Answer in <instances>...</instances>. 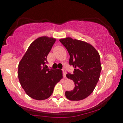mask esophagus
<instances>
[{
	"mask_svg": "<svg viewBox=\"0 0 123 123\" xmlns=\"http://www.w3.org/2000/svg\"><path fill=\"white\" fill-rule=\"evenodd\" d=\"M62 73H63V78L65 79L66 77V72H65V69H62Z\"/></svg>",
	"mask_w": 123,
	"mask_h": 123,
	"instance_id": "esophagus-1",
	"label": "esophagus"
}]
</instances>
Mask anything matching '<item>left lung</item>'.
<instances>
[{
  "mask_svg": "<svg viewBox=\"0 0 123 123\" xmlns=\"http://www.w3.org/2000/svg\"><path fill=\"white\" fill-rule=\"evenodd\" d=\"M70 55L69 63L74 68L72 74L66 77L74 82V88L66 91L65 96L70 101H80L87 98L94 91L101 73L100 56L95 49L89 43L66 37L60 40Z\"/></svg>",
  "mask_w": 123,
  "mask_h": 123,
  "instance_id": "left-lung-1",
  "label": "left lung"
}]
</instances>
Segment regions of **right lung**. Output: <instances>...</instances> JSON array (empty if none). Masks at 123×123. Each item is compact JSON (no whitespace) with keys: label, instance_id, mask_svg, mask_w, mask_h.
Returning a JSON list of instances; mask_svg holds the SVG:
<instances>
[{"label":"right lung","instance_id":"1","mask_svg":"<svg viewBox=\"0 0 123 123\" xmlns=\"http://www.w3.org/2000/svg\"><path fill=\"white\" fill-rule=\"evenodd\" d=\"M55 39L43 36L33 41L18 65L19 81L28 95L36 100L47 99L62 78V70L47 68V57Z\"/></svg>","mask_w":123,"mask_h":123}]
</instances>
